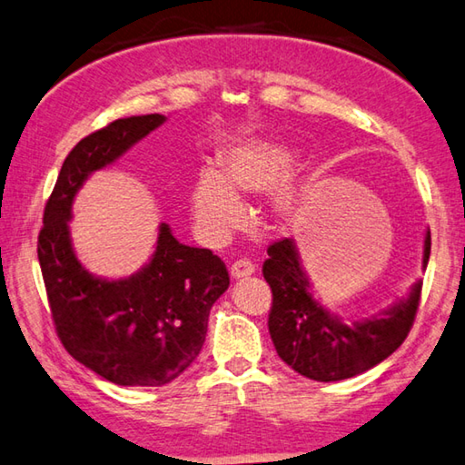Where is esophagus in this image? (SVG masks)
Instances as JSON below:
<instances>
[{"instance_id": "obj_1", "label": "esophagus", "mask_w": 465, "mask_h": 465, "mask_svg": "<svg viewBox=\"0 0 465 465\" xmlns=\"http://www.w3.org/2000/svg\"><path fill=\"white\" fill-rule=\"evenodd\" d=\"M254 270H256V266L252 264L250 260L242 258V260H238V262H233L230 272H232L233 278H248V276L254 274Z\"/></svg>"}]
</instances>
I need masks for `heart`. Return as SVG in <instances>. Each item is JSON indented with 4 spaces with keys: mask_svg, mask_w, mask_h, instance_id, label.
<instances>
[{
    "mask_svg": "<svg viewBox=\"0 0 465 465\" xmlns=\"http://www.w3.org/2000/svg\"><path fill=\"white\" fill-rule=\"evenodd\" d=\"M292 163V150L282 142L243 140L227 148L222 158V171L203 168L193 187V222L201 238L209 243L230 240L248 219L246 201L237 191L264 193L274 189L291 173ZM294 207V187L282 183L274 191V209L281 215H289Z\"/></svg>",
    "mask_w": 465,
    "mask_h": 465,
    "instance_id": "obj_1",
    "label": "heart"
}]
</instances>
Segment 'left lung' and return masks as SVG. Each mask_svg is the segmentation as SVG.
<instances>
[{"label":"left lung","instance_id":"8db88e82","mask_svg":"<svg viewBox=\"0 0 465 465\" xmlns=\"http://www.w3.org/2000/svg\"><path fill=\"white\" fill-rule=\"evenodd\" d=\"M431 254V233L425 235L423 266ZM272 291L268 331L276 353L294 372L317 382H337L374 368L401 348L415 323L420 286L382 315L343 323L311 294L309 278L301 268L297 248L282 238L268 248L262 266Z\"/></svg>","mask_w":465,"mask_h":465}]
</instances>
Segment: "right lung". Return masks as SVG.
Listing matches in <instances>:
<instances>
[{
    "label": "right lung",
    "instance_id": "1",
    "mask_svg": "<svg viewBox=\"0 0 465 465\" xmlns=\"http://www.w3.org/2000/svg\"><path fill=\"white\" fill-rule=\"evenodd\" d=\"M164 120L124 117L83 138L64 158L38 235L58 340L83 366L120 386H163L183 374L203 348L211 307L230 286L222 258L184 246L166 223L152 260L122 281L89 274L74 256L69 219L81 184Z\"/></svg>",
    "mask_w": 465,
    "mask_h": 465
}]
</instances>
